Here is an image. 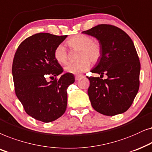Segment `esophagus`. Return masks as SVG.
<instances>
[{
    "mask_svg": "<svg viewBox=\"0 0 152 152\" xmlns=\"http://www.w3.org/2000/svg\"><path fill=\"white\" fill-rule=\"evenodd\" d=\"M82 77H83V75H76V76H75V79H76V80H78Z\"/></svg>",
    "mask_w": 152,
    "mask_h": 152,
    "instance_id": "34e87169",
    "label": "esophagus"
}]
</instances>
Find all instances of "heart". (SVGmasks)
Segmentation results:
<instances>
[{"mask_svg": "<svg viewBox=\"0 0 152 152\" xmlns=\"http://www.w3.org/2000/svg\"><path fill=\"white\" fill-rule=\"evenodd\" d=\"M66 44L71 50H78L76 62L69 63L64 66V70L72 74H79L88 71L91 63L96 64L102 56V46L99 42L92 41L90 36L78 34L71 37ZM54 58L60 64H65L68 61L69 54L62 44L56 46L54 50Z\"/></svg>", "mask_w": 152, "mask_h": 152, "instance_id": "b5f03b06", "label": "heart"}]
</instances>
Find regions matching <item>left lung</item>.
<instances>
[{
	"label": "left lung",
	"mask_w": 152,
	"mask_h": 152,
	"mask_svg": "<svg viewBox=\"0 0 152 152\" xmlns=\"http://www.w3.org/2000/svg\"><path fill=\"white\" fill-rule=\"evenodd\" d=\"M83 33L93 36L102 46V56L88 77V94L95 110L107 116L121 114L133 104L140 86V62L131 37L124 30L109 24H100ZM106 74L108 77L102 80Z\"/></svg>",
	"instance_id": "8db88e82"
}]
</instances>
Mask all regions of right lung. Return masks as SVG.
Wrapping results in <instances>:
<instances>
[{
	"mask_svg": "<svg viewBox=\"0 0 152 152\" xmlns=\"http://www.w3.org/2000/svg\"><path fill=\"white\" fill-rule=\"evenodd\" d=\"M66 37L35 34L23 40L15 54L12 72L16 95L26 113L41 122H51L64 114L66 89L75 81L69 73L57 78L63 69L54 58V50ZM48 76L55 78L48 82Z\"/></svg>",
	"mask_w": 152,
	"mask_h": 152,
	"instance_id": "right-lung-1",
	"label": "right lung"
}]
</instances>
